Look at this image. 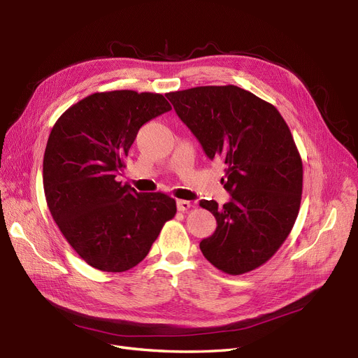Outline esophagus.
<instances>
[{
  "label": "esophagus",
  "instance_id": "1",
  "mask_svg": "<svg viewBox=\"0 0 358 358\" xmlns=\"http://www.w3.org/2000/svg\"><path fill=\"white\" fill-rule=\"evenodd\" d=\"M192 208V203L187 201V200H177V209L180 212H187Z\"/></svg>",
  "mask_w": 358,
  "mask_h": 358
}]
</instances>
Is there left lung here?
Instances as JSON below:
<instances>
[{
	"mask_svg": "<svg viewBox=\"0 0 358 358\" xmlns=\"http://www.w3.org/2000/svg\"><path fill=\"white\" fill-rule=\"evenodd\" d=\"M210 159L222 158V208L201 200L217 222L200 242L204 258L239 275L267 262L289 236L300 209L303 165L278 110L236 85H206L165 94Z\"/></svg>",
	"mask_w": 358,
	"mask_h": 358,
	"instance_id": "left-lung-1",
	"label": "left lung"
}]
</instances>
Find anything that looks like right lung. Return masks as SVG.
<instances>
[{"mask_svg":"<svg viewBox=\"0 0 358 358\" xmlns=\"http://www.w3.org/2000/svg\"><path fill=\"white\" fill-rule=\"evenodd\" d=\"M169 110L157 92H94L52 127L43 157L48 208L73 251L94 268H134L177 213L173 197L138 193L116 180L139 129Z\"/></svg>","mask_w":358,"mask_h":358,"instance_id":"add662e5","label":"right lung"}]
</instances>
